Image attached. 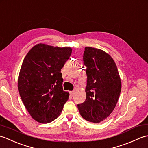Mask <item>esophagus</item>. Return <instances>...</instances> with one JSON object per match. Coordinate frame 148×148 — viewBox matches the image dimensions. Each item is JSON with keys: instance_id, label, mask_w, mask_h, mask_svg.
<instances>
[{"instance_id": "esophagus-1", "label": "esophagus", "mask_w": 148, "mask_h": 148, "mask_svg": "<svg viewBox=\"0 0 148 148\" xmlns=\"http://www.w3.org/2000/svg\"><path fill=\"white\" fill-rule=\"evenodd\" d=\"M69 93H70V95L71 96H74V95L75 94V91H71V92H70Z\"/></svg>"}]
</instances>
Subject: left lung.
Masks as SVG:
<instances>
[{
    "instance_id": "left-lung-1",
    "label": "left lung",
    "mask_w": 148,
    "mask_h": 148,
    "mask_svg": "<svg viewBox=\"0 0 148 148\" xmlns=\"http://www.w3.org/2000/svg\"><path fill=\"white\" fill-rule=\"evenodd\" d=\"M83 62L86 67V98L77 108L84 119L97 123L108 118L115 108L121 79L114 60L102 49L85 47Z\"/></svg>"
}]
</instances>
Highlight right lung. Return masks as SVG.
<instances>
[{"mask_svg": "<svg viewBox=\"0 0 148 148\" xmlns=\"http://www.w3.org/2000/svg\"><path fill=\"white\" fill-rule=\"evenodd\" d=\"M72 48L38 44L25 57L18 81L19 93L30 116L40 123L58 117L69 93L62 87L61 69Z\"/></svg>", "mask_w": 148, "mask_h": 148, "instance_id": "1", "label": "right lung"}]
</instances>
